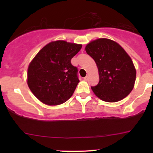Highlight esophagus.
Listing matches in <instances>:
<instances>
[{"instance_id":"1","label":"esophagus","mask_w":153,"mask_h":153,"mask_svg":"<svg viewBox=\"0 0 153 153\" xmlns=\"http://www.w3.org/2000/svg\"><path fill=\"white\" fill-rule=\"evenodd\" d=\"M88 78H89V77H88L87 75H86V77H84V79L85 80V81H87V80H88Z\"/></svg>"}]
</instances>
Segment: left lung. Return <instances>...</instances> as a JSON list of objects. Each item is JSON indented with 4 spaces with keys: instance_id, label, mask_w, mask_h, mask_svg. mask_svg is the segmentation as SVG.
<instances>
[{
    "instance_id": "obj_1",
    "label": "left lung",
    "mask_w": 153,
    "mask_h": 153,
    "mask_svg": "<svg viewBox=\"0 0 153 153\" xmlns=\"http://www.w3.org/2000/svg\"><path fill=\"white\" fill-rule=\"evenodd\" d=\"M85 50L98 69L99 82L91 87L95 95L106 102H117L127 96L134 87L136 70L126 51L107 38L91 41Z\"/></svg>"
}]
</instances>
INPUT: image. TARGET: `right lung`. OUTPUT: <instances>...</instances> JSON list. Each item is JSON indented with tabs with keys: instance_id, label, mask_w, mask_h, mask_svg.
Returning <instances> with one entry per match:
<instances>
[{
	"instance_id": "right-lung-1",
	"label": "right lung",
	"mask_w": 153,
	"mask_h": 153,
	"mask_svg": "<svg viewBox=\"0 0 153 153\" xmlns=\"http://www.w3.org/2000/svg\"><path fill=\"white\" fill-rule=\"evenodd\" d=\"M81 44L52 41L43 47L29 64L27 84L44 104L59 105L74 93L79 83L78 69L71 59L81 50Z\"/></svg>"
}]
</instances>
